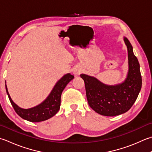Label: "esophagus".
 Masks as SVG:
<instances>
[{"label":"esophagus","mask_w":152,"mask_h":152,"mask_svg":"<svg viewBox=\"0 0 152 152\" xmlns=\"http://www.w3.org/2000/svg\"><path fill=\"white\" fill-rule=\"evenodd\" d=\"M74 74H75V75H79V74H80V70L76 69L74 71Z\"/></svg>","instance_id":"obj_1"}]
</instances>
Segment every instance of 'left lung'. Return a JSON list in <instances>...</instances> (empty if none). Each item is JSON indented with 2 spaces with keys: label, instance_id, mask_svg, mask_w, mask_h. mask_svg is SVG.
<instances>
[{
  "label": "left lung",
  "instance_id": "1",
  "mask_svg": "<svg viewBox=\"0 0 152 152\" xmlns=\"http://www.w3.org/2000/svg\"><path fill=\"white\" fill-rule=\"evenodd\" d=\"M128 49L129 72L125 80L120 84L108 86L86 74H81L84 80L86 97L90 107L102 115L114 117L124 113L131 108L142 88L140 64L134 55L132 47L124 37Z\"/></svg>",
  "mask_w": 152,
  "mask_h": 152
}]
</instances>
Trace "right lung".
I'll return each instance as SVG.
<instances>
[{
    "label": "right lung",
    "mask_w": 152,
    "mask_h": 152,
    "mask_svg": "<svg viewBox=\"0 0 152 152\" xmlns=\"http://www.w3.org/2000/svg\"><path fill=\"white\" fill-rule=\"evenodd\" d=\"M74 76L70 74H67L61 78L53 88V90L47 97V99L39 105L30 109H22L18 106L9 95L7 84H5L6 90L10 102L16 113L21 118L26 121L38 123V122L46 121L53 117L58 111L61 106V97L62 91L66 85ZM6 83V82H5Z\"/></svg>",
    "instance_id": "right-lung-1"
}]
</instances>
